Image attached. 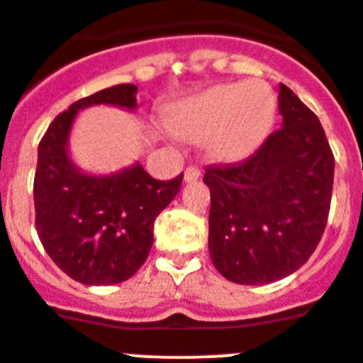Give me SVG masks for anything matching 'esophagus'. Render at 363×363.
Listing matches in <instances>:
<instances>
[{
  "label": "esophagus",
  "mask_w": 363,
  "mask_h": 363,
  "mask_svg": "<svg viewBox=\"0 0 363 363\" xmlns=\"http://www.w3.org/2000/svg\"><path fill=\"white\" fill-rule=\"evenodd\" d=\"M199 176H201V171H199V167H196V165H191V167L185 169V172H184L185 184H194Z\"/></svg>",
  "instance_id": "esophagus-1"
}]
</instances>
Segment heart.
Listing matches in <instances>:
<instances>
[{"label":"heart","instance_id":"heart-1","mask_svg":"<svg viewBox=\"0 0 363 363\" xmlns=\"http://www.w3.org/2000/svg\"><path fill=\"white\" fill-rule=\"evenodd\" d=\"M274 119V99L262 82L217 85L178 103L167 126L184 140L206 139L219 160H239L267 135Z\"/></svg>","mask_w":363,"mask_h":363}]
</instances>
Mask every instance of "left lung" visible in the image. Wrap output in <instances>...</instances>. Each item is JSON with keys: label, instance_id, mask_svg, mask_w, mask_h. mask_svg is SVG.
Listing matches in <instances>:
<instances>
[{"label": "left lung", "instance_id": "8db88e82", "mask_svg": "<svg viewBox=\"0 0 363 363\" xmlns=\"http://www.w3.org/2000/svg\"><path fill=\"white\" fill-rule=\"evenodd\" d=\"M281 128L246 160L210 165L208 251L226 279L272 283L298 271L326 228L335 160L315 113L279 84Z\"/></svg>", "mask_w": 363, "mask_h": 363}]
</instances>
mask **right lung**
Listing matches in <instances>:
<instances>
[{"instance_id":"add662e5","label":"right lung","mask_w":363,"mask_h":363,"mask_svg":"<svg viewBox=\"0 0 363 363\" xmlns=\"http://www.w3.org/2000/svg\"><path fill=\"white\" fill-rule=\"evenodd\" d=\"M137 87L113 85L72 103L55 117L39 144L33 201L39 239L51 260L84 285L132 278L153 246L158 213L179 192L184 172L155 179L135 162L119 172L87 174L69 157L76 113L94 105L135 110Z\"/></svg>"}]
</instances>
